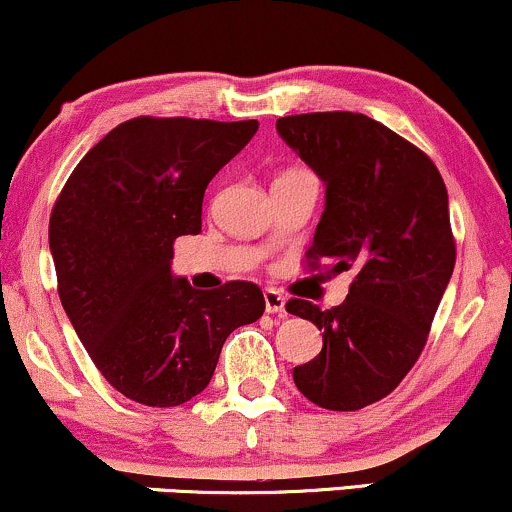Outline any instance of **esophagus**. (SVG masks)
Listing matches in <instances>:
<instances>
[{"label": "esophagus", "instance_id": "1", "mask_svg": "<svg viewBox=\"0 0 512 512\" xmlns=\"http://www.w3.org/2000/svg\"><path fill=\"white\" fill-rule=\"evenodd\" d=\"M264 308H267V313H279L284 315L286 313V298L281 296L276 289H267L264 291Z\"/></svg>", "mask_w": 512, "mask_h": 512}]
</instances>
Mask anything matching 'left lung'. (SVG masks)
Segmentation results:
<instances>
[{
    "instance_id": "1",
    "label": "left lung",
    "mask_w": 512,
    "mask_h": 512,
    "mask_svg": "<svg viewBox=\"0 0 512 512\" xmlns=\"http://www.w3.org/2000/svg\"><path fill=\"white\" fill-rule=\"evenodd\" d=\"M276 132L325 182L313 267L330 260L354 274L337 308L286 303L322 332V351L293 368V383L322 409H363L402 383L448 289V190L424 151L361 113L279 117Z\"/></svg>"
}]
</instances>
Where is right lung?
Returning a JSON list of instances; mask_svg holds the SVG:
<instances>
[{"mask_svg":"<svg viewBox=\"0 0 512 512\" xmlns=\"http://www.w3.org/2000/svg\"><path fill=\"white\" fill-rule=\"evenodd\" d=\"M257 120L134 117L81 158L50 216L57 291L117 392L178 407L209 385L226 337L260 320L250 281L197 291L170 272L173 243L202 231L204 190Z\"/></svg>","mask_w":512,"mask_h":512,"instance_id":"right-lung-1","label":"right lung"}]
</instances>
